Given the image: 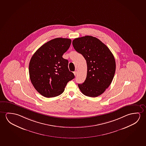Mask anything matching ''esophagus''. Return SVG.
<instances>
[{"mask_svg": "<svg viewBox=\"0 0 146 146\" xmlns=\"http://www.w3.org/2000/svg\"><path fill=\"white\" fill-rule=\"evenodd\" d=\"M73 73H74V75H75V76H76V75H77V71H74Z\"/></svg>", "mask_w": 146, "mask_h": 146, "instance_id": "1", "label": "esophagus"}]
</instances>
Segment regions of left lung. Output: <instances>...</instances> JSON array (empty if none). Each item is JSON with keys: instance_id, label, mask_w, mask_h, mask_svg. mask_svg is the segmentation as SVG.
Returning a JSON list of instances; mask_svg holds the SVG:
<instances>
[{"instance_id": "obj_1", "label": "left lung", "mask_w": 146, "mask_h": 146, "mask_svg": "<svg viewBox=\"0 0 146 146\" xmlns=\"http://www.w3.org/2000/svg\"><path fill=\"white\" fill-rule=\"evenodd\" d=\"M72 44L74 49L85 58L88 67L86 79L78 84L79 88L86 96L98 97L109 86L114 78V56L104 43L92 36L75 38Z\"/></svg>"}]
</instances>
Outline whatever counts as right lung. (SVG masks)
I'll return each instance as SVG.
<instances>
[{
  "mask_svg": "<svg viewBox=\"0 0 146 146\" xmlns=\"http://www.w3.org/2000/svg\"><path fill=\"white\" fill-rule=\"evenodd\" d=\"M71 43L68 38H56L39 47L32 56L29 66L30 78L35 90L46 98L62 94L75 76L63 58Z\"/></svg>",
  "mask_w": 146,
  "mask_h": 146,
  "instance_id": "obj_1",
  "label": "right lung"
}]
</instances>
